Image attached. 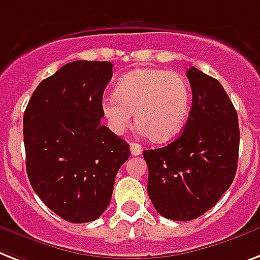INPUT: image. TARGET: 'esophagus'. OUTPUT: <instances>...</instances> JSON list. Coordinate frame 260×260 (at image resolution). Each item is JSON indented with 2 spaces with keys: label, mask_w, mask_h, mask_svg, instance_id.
I'll return each instance as SVG.
<instances>
[{
  "label": "esophagus",
  "mask_w": 260,
  "mask_h": 260,
  "mask_svg": "<svg viewBox=\"0 0 260 260\" xmlns=\"http://www.w3.org/2000/svg\"><path fill=\"white\" fill-rule=\"evenodd\" d=\"M130 151H132L133 155H140L141 153H142V147H141V145H138V143L132 142L130 143Z\"/></svg>",
  "instance_id": "obj_1"
}]
</instances>
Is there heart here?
I'll use <instances>...</instances> for the list:
<instances>
[{"label": "heart", "mask_w": 260, "mask_h": 260, "mask_svg": "<svg viewBox=\"0 0 260 260\" xmlns=\"http://www.w3.org/2000/svg\"><path fill=\"white\" fill-rule=\"evenodd\" d=\"M190 88L177 72L138 70L120 78L115 94L103 98L102 111L114 133L122 134L136 113V123L153 142L176 137L188 117Z\"/></svg>", "instance_id": "b5f03b06"}]
</instances>
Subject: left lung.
<instances>
[{"label":"left lung","instance_id":"obj_1","mask_svg":"<svg viewBox=\"0 0 260 260\" xmlns=\"http://www.w3.org/2000/svg\"><path fill=\"white\" fill-rule=\"evenodd\" d=\"M192 107L181 136L168 146L143 151L147 193L166 219H197L220 200L238 168V113L216 79L190 67Z\"/></svg>","mask_w":260,"mask_h":260}]
</instances>
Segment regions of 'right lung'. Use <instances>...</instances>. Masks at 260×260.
Masks as SVG:
<instances>
[{
  "mask_svg": "<svg viewBox=\"0 0 260 260\" xmlns=\"http://www.w3.org/2000/svg\"><path fill=\"white\" fill-rule=\"evenodd\" d=\"M110 61L76 60L44 79L24 113L26 173L48 208L70 223H88L109 207L130 146L102 126Z\"/></svg>",
  "mask_w": 260,
  "mask_h": 260,
  "instance_id": "obj_1",
  "label": "right lung"
}]
</instances>
